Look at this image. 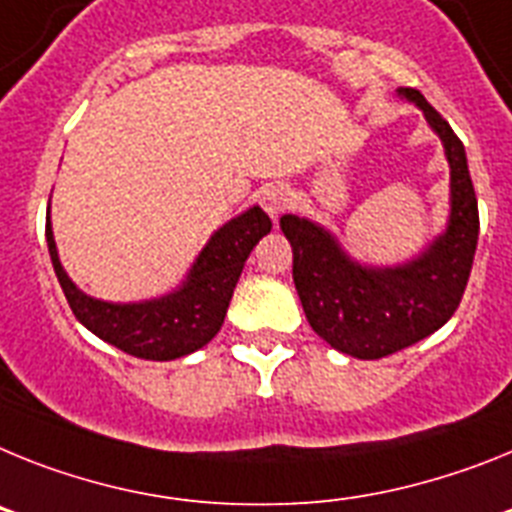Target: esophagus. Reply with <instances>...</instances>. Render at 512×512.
<instances>
[{
  "mask_svg": "<svg viewBox=\"0 0 512 512\" xmlns=\"http://www.w3.org/2000/svg\"><path fill=\"white\" fill-rule=\"evenodd\" d=\"M288 203H291V190H288V185H283V182H278V185H268V188L262 190L260 206L265 208V213H268L273 221L286 211Z\"/></svg>",
  "mask_w": 512,
  "mask_h": 512,
  "instance_id": "1",
  "label": "esophagus"
}]
</instances>
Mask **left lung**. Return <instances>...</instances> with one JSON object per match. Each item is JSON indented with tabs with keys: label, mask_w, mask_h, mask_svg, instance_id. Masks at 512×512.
<instances>
[{
	"label": "left lung",
	"mask_w": 512,
	"mask_h": 512,
	"mask_svg": "<svg viewBox=\"0 0 512 512\" xmlns=\"http://www.w3.org/2000/svg\"><path fill=\"white\" fill-rule=\"evenodd\" d=\"M399 97L422 110L451 167L446 229L399 265L350 257L330 229L286 213L281 229L293 250V283L311 330L345 355L376 361L433 335L459 309L477 252L479 211L466 151L441 113L410 87Z\"/></svg>",
	"instance_id": "1"
}]
</instances>
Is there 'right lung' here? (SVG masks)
Masks as SVG:
<instances>
[{
	"mask_svg": "<svg viewBox=\"0 0 512 512\" xmlns=\"http://www.w3.org/2000/svg\"><path fill=\"white\" fill-rule=\"evenodd\" d=\"M270 229L268 213L260 206L247 208L213 231L180 286L157 299L121 304L95 299L71 281L53 239L51 203L46 216L48 252L74 317L92 335L144 361H175L201 350L216 337L244 262Z\"/></svg>",
	"mask_w": 512,
	"mask_h": 512,
	"instance_id": "1",
	"label": "right lung"
}]
</instances>
